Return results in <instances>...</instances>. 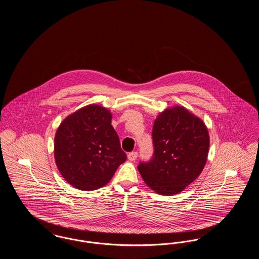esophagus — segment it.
<instances>
[{
  "instance_id": "1",
  "label": "esophagus",
  "mask_w": 259,
  "mask_h": 259,
  "mask_svg": "<svg viewBox=\"0 0 259 259\" xmlns=\"http://www.w3.org/2000/svg\"><path fill=\"white\" fill-rule=\"evenodd\" d=\"M127 157H128V159H129V160H136V159H137V157H138V152H137V151H132V152L128 153Z\"/></svg>"
}]
</instances>
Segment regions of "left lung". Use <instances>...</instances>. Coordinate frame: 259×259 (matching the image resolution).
<instances>
[{
    "instance_id": "8db88e82",
    "label": "left lung",
    "mask_w": 259,
    "mask_h": 259,
    "mask_svg": "<svg viewBox=\"0 0 259 259\" xmlns=\"http://www.w3.org/2000/svg\"><path fill=\"white\" fill-rule=\"evenodd\" d=\"M151 136L153 155L149 161H140L138 170L156 193L178 194L204 169L209 147L208 129L184 107H176L158 115Z\"/></svg>"
}]
</instances>
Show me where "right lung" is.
<instances>
[{
    "label": "right lung",
    "instance_id": "1",
    "mask_svg": "<svg viewBox=\"0 0 259 259\" xmlns=\"http://www.w3.org/2000/svg\"><path fill=\"white\" fill-rule=\"evenodd\" d=\"M54 156L63 178L80 190H95L111 181L127 156L107 109L89 105L66 117L57 129Z\"/></svg>",
    "mask_w": 259,
    "mask_h": 259
}]
</instances>
